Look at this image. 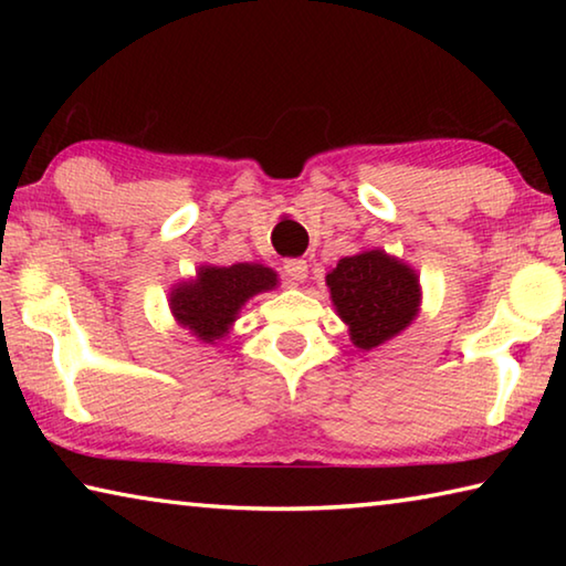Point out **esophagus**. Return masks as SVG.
<instances>
[{
    "label": "esophagus",
    "mask_w": 566,
    "mask_h": 566,
    "mask_svg": "<svg viewBox=\"0 0 566 566\" xmlns=\"http://www.w3.org/2000/svg\"><path fill=\"white\" fill-rule=\"evenodd\" d=\"M284 274L290 276L292 282L302 284L306 276H310V264H306L304 260H290V262H284Z\"/></svg>",
    "instance_id": "1"
}]
</instances>
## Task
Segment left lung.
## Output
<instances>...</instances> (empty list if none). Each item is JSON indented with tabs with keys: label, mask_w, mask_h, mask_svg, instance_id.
I'll return each mask as SVG.
<instances>
[{
	"label": "left lung",
	"mask_w": 566,
	"mask_h": 566,
	"mask_svg": "<svg viewBox=\"0 0 566 566\" xmlns=\"http://www.w3.org/2000/svg\"><path fill=\"white\" fill-rule=\"evenodd\" d=\"M327 286L352 344L364 352L399 337L421 310L417 270L379 247L339 260L327 272Z\"/></svg>",
	"instance_id": "left-lung-1"
}]
</instances>
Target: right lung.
Listing matches in <instances>:
<instances>
[{"mask_svg":"<svg viewBox=\"0 0 566 566\" xmlns=\"http://www.w3.org/2000/svg\"><path fill=\"white\" fill-rule=\"evenodd\" d=\"M280 286V274L260 262L232 266L199 264L197 274L169 290V312L181 329L202 344H217L234 329L242 306L252 296Z\"/></svg>","mask_w":566,"mask_h":566,"instance_id":"1","label":"right lung"}]
</instances>
